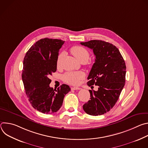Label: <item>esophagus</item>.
Listing matches in <instances>:
<instances>
[{"mask_svg": "<svg viewBox=\"0 0 148 148\" xmlns=\"http://www.w3.org/2000/svg\"><path fill=\"white\" fill-rule=\"evenodd\" d=\"M71 89L72 90H80V88H79V87H71Z\"/></svg>", "mask_w": 148, "mask_h": 148, "instance_id": "1", "label": "esophagus"}]
</instances>
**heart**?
I'll list each match as a JSON object with an SVG mask.
<instances>
[{
  "label": "heart",
  "instance_id": "1",
  "mask_svg": "<svg viewBox=\"0 0 148 148\" xmlns=\"http://www.w3.org/2000/svg\"><path fill=\"white\" fill-rule=\"evenodd\" d=\"M71 52L73 55L80 62H86L90 58V53L86 49L82 46H75L71 47ZM63 56V54H60L57 58L56 64L57 67L59 68L61 66V59ZM84 77V74L82 72H69L67 73L64 77L63 79L64 81L69 84H72V85H77Z\"/></svg>",
  "mask_w": 148,
  "mask_h": 148
}]
</instances>
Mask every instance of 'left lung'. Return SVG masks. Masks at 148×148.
Listing matches in <instances>:
<instances>
[{"label": "left lung", "instance_id": "left-lung-1", "mask_svg": "<svg viewBox=\"0 0 148 148\" xmlns=\"http://www.w3.org/2000/svg\"><path fill=\"white\" fill-rule=\"evenodd\" d=\"M80 43L95 56L87 85L99 87L97 91L89 90L90 99L82 108L90 115H101L110 111L119 97L125 82V62L116 46L108 42L93 40Z\"/></svg>", "mask_w": 148, "mask_h": 148}]
</instances>
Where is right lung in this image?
<instances>
[{
  "instance_id": "obj_1",
  "label": "right lung",
  "mask_w": 148,
  "mask_h": 148,
  "mask_svg": "<svg viewBox=\"0 0 148 148\" xmlns=\"http://www.w3.org/2000/svg\"><path fill=\"white\" fill-rule=\"evenodd\" d=\"M64 41L45 38L37 41L26 53L23 60L22 80L32 107L47 114L58 111L70 90L66 84L53 89L49 78L57 70L58 51Z\"/></svg>"
}]
</instances>
